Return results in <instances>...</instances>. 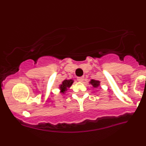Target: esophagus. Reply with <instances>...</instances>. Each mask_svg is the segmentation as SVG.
I'll return each mask as SVG.
<instances>
[{
	"instance_id": "1",
	"label": "esophagus",
	"mask_w": 146,
	"mask_h": 146,
	"mask_svg": "<svg viewBox=\"0 0 146 146\" xmlns=\"http://www.w3.org/2000/svg\"><path fill=\"white\" fill-rule=\"evenodd\" d=\"M84 77H79V78H78V80L80 82H82L84 81Z\"/></svg>"
}]
</instances>
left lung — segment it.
Listing matches in <instances>:
<instances>
[{
    "label": "left lung",
    "mask_w": 146,
    "mask_h": 146,
    "mask_svg": "<svg viewBox=\"0 0 146 146\" xmlns=\"http://www.w3.org/2000/svg\"><path fill=\"white\" fill-rule=\"evenodd\" d=\"M89 83L92 85V86H93V88H98L100 85V82L98 81V80H91L89 82Z\"/></svg>",
    "instance_id": "obj_1"
}]
</instances>
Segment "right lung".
I'll return each mask as SVG.
<instances>
[{
  "instance_id": "add662e5",
  "label": "right lung",
  "mask_w": 146,
  "mask_h": 146,
  "mask_svg": "<svg viewBox=\"0 0 146 146\" xmlns=\"http://www.w3.org/2000/svg\"><path fill=\"white\" fill-rule=\"evenodd\" d=\"M73 80H65L62 82L61 84L60 85V93L64 94L65 92L68 90V88H69L71 86V85L73 83Z\"/></svg>"
}]
</instances>
